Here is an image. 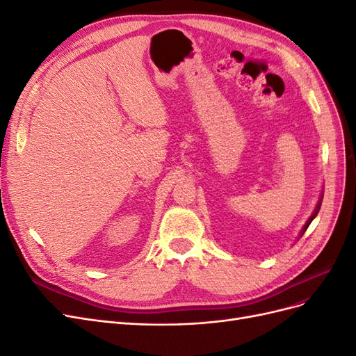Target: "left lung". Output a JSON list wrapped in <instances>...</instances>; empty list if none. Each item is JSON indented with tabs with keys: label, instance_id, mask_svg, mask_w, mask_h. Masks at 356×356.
Listing matches in <instances>:
<instances>
[{
	"label": "left lung",
	"instance_id": "8db88e82",
	"mask_svg": "<svg viewBox=\"0 0 356 356\" xmlns=\"http://www.w3.org/2000/svg\"><path fill=\"white\" fill-rule=\"evenodd\" d=\"M322 197H324V195H321V197H319V200H318V204H316V208H315L314 213H312V215H310V218L307 220V222L305 224V227H303V229H301V232H300V236H298V239L301 238V236H303V234H305V232L307 230V227H309V225H310V222H312V221H314V218H315V217H316V215H318V212H319V209H321V204H322ZM298 239H297V241H298Z\"/></svg>",
	"mask_w": 356,
	"mask_h": 356
}]
</instances>
